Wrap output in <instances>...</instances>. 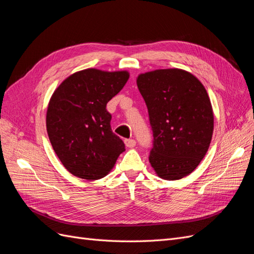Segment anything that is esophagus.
<instances>
[{"label":"esophagus","instance_id":"34e87169","mask_svg":"<svg viewBox=\"0 0 254 254\" xmlns=\"http://www.w3.org/2000/svg\"><path fill=\"white\" fill-rule=\"evenodd\" d=\"M125 144H126L127 147L132 148V147H134V146H135L136 142L133 139H127V140H125Z\"/></svg>","mask_w":254,"mask_h":254}]
</instances>
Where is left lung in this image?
<instances>
[{
  "instance_id": "1",
  "label": "left lung",
  "mask_w": 254,
  "mask_h": 254,
  "mask_svg": "<svg viewBox=\"0 0 254 254\" xmlns=\"http://www.w3.org/2000/svg\"><path fill=\"white\" fill-rule=\"evenodd\" d=\"M136 84L153 135L149 162L160 178L181 179L199 165L212 140L214 117L206 90L180 68L140 74Z\"/></svg>"
}]
</instances>
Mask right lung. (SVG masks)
Instances as JSON below:
<instances>
[{
    "mask_svg": "<svg viewBox=\"0 0 254 254\" xmlns=\"http://www.w3.org/2000/svg\"><path fill=\"white\" fill-rule=\"evenodd\" d=\"M126 71L87 68L61 82L47 112V130L61 163L72 175L101 179L114 166L125 144L112 132L106 106L125 86Z\"/></svg>",
    "mask_w": 254,
    "mask_h": 254,
    "instance_id": "obj_1",
    "label": "right lung"
}]
</instances>
